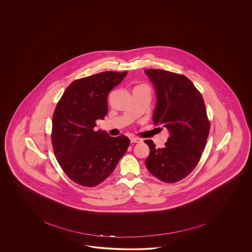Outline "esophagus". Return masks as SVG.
Instances as JSON below:
<instances>
[{"mask_svg": "<svg viewBox=\"0 0 252 252\" xmlns=\"http://www.w3.org/2000/svg\"><path fill=\"white\" fill-rule=\"evenodd\" d=\"M130 141L133 142V143H140L143 140L141 138H139V137H130Z\"/></svg>", "mask_w": 252, "mask_h": 252, "instance_id": "esophagus-1", "label": "esophagus"}]
</instances>
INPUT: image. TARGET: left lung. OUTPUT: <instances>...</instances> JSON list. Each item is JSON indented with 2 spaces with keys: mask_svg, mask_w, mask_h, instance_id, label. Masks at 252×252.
Wrapping results in <instances>:
<instances>
[{
  "mask_svg": "<svg viewBox=\"0 0 252 252\" xmlns=\"http://www.w3.org/2000/svg\"><path fill=\"white\" fill-rule=\"evenodd\" d=\"M157 99L153 120L169 132L164 148L156 149L147 139L149 172L166 183H176L197 166L210 132L205 103L187 76L160 69H147Z\"/></svg>",
  "mask_w": 252,
  "mask_h": 252,
  "instance_id": "left-lung-1",
  "label": "left lung"
}]
</instances>
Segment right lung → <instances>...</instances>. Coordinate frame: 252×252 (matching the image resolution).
<instances>
[{"mask_svg": "<svg viewBox=\"0 0 252 252\" xmlns=\"http://www.w3.org/2000/svg\"><path fill=\"white\" fill-rule=\"evenodd\" d=\"M127 72H101L76 79L66 88L54 116L52 142L56 159L71 180L92 188L105 180L127 151L130 140L95 131L108 113L107 96Z\"/></svg>", "mask_w": 252, "mask_h": 252, "instance_id": "add662e5", "label": "right lung"}]
</instances>
